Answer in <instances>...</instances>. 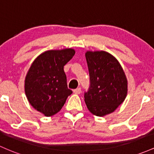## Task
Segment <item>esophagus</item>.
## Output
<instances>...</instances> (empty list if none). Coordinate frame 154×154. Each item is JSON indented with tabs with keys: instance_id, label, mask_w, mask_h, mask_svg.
<instances>
[{
	"instance_id": "34e87169",
	"label": "esophagus",
	"mask_w": 154,
	"mask_h": 154,
	"mask_svg": "<svg viewBox=\"0 0 154 154\" xmlns=\"http://www.w3.org/2000/svg\"><path fill=\"white\" fill-rule=\"evenodd\" d=\"M74 93L75 94H80L81 93V88H77V89H74Z\"/></svg>"
}]
</instances>
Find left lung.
Here are the masks:
<instances>
[{
    "instance_id": "1",
    "label": "left lung",
    "mask_w": 154,
    "mask_h": 154,
    "mask_svg": "<svg viewBox=\"0 0 154 154\" xmlns=\"http://www.w3.org/2000/svg\"><path fill=\"white\" fill-rule=\"evenodd\" d=\"M91 85L85 94L88 109L103 117L114 112L126 99L128 80L118 60L106 51H87Z\"/></svg>"
}]
</instances>
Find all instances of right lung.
<instances>
[{
	"instance_id": "add662e5",
	"label": "right lung",
	"mask_w": 154,
	"mask_h": 154,
	"mask_svg": "<svg viewBox=\"0 0 154 154\" xmlns=\"http://www.w3.org/2000/svg\"><path fill=\"white\" fill-rule=\"evenodd\" d=\"M74 54L72 48L47 50L33 60L27 72V99L32 107L47 117L58 112L72 94L67 87L63 66Z\"/></svg>"
}]
</instances>
